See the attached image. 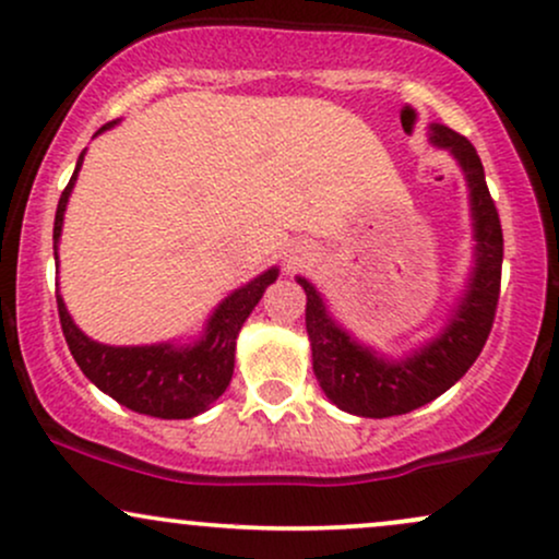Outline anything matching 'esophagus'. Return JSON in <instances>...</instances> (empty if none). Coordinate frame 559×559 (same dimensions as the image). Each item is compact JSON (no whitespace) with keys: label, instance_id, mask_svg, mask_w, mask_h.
Listing matches in <instances>:
<instances>
[{"label":"esophagus","instance_id":"obj_1","mask_svg":"<svg viewBox=\"0 0 559 559\" xmlns=\"http://www.w3.org/2000/svg\"><path fill=\"white\" fill-rule=\"evenodd\" d=\"M305 260H310V252H301V249H299V252H292V258H288V265L297 267V265H301V262H305Z\"/></svg>","mask_w":559,"mask_h":559}]
</instances>
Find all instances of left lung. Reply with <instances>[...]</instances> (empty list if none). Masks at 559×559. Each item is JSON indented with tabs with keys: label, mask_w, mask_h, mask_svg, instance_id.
<instances>
[{
	"label": "left lung",
	"mask_w": 559,
	"mask_h": 559,
	"mask_svg": "<svg viewBox=\"0 0 559 559\" xmlns=\"http://www.w3.org/2000/svg\"><path fill=\"white\" fill-rule=\"evenodd\" d=\"M428 144L449 152L463 170L473 228L471 271L431 336L400 355L376 349L333 316L312 281L297 275L307 294L305 323L320 389L338 409L357 418H391L433 402L476 362L493 323L502 278V226L486 189L484 165L471 141L441 123L428 126Z\"/></svg>",
	"instance_id": "obj_1"
}]
</instances>
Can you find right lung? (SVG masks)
<instances>
[{"label": "right lung", "instance_id": "add662e5", "mask_svg": "<svg viewBox=\"0 0 559 559\" xmlns=\"http://www.w3.org/2000/svg\"><path fill=\"white\" fill-rule=\"evenodd\" d=\"M112 126H118V120L102 126L96 136L110 131ZM83 155H86V150L81 152L73 178H70L60 197V204H57V271H60L57 247H60L62 221H66L68 199L73 194L75 181H79ZM275 278H278V267L273 265L217 301L215 310L204 320L202 331L194 333V336L168 338V342L157 344L115 346L94 342L92 336H86L75 325L60 292H57V310H60V323L70 355L96 389L105 391L115 402H120L139 415L163 420H186L207 413L217 402V396L228 389L230 376H234L236 338H239L241 325L247 323L265 288Z\"/></svg>", "mask_w": 559, "mask_h": 559}]
</instances>
